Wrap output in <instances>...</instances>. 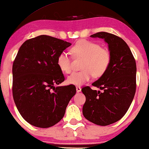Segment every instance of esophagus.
<instances>
[{"label": "esophagus", "instance_id": "1", "mask_svg": "<svg viewBox=\"0 0 149 149\" xmlns=\"http://www.w3.org/2000/svg\"><path fill=\"white\" fill-rule=\"evenodd\" d=\"M76 90L77 92H81V87H79V86H77L76 87Z\"/></svg>", "mask_w": 149, "mask_h": 149}]
</instances>
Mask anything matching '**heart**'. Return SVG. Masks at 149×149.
<instances>
[{
  "instance_id": "1",
  "label": "heart",
  "mask_w": 149,
  "mask_h": 149,
  "mask_svg": "<svg viewBox=\"0 0 149 149\" xmlns=\"http://www.w3.org/2000/svg\"><path fill=\"white\" fill-rule=\"evenodd\" d=\"M71 54L76 58H82V70L72 72L67 79L69 84L82 85L93 78L101 77L109 68L111 62V54L107 49L101 47L98 43L83 40L74 45L70 49ZM57 64L61 70L70 73L71 58L68 53L62 52L58 55Z\"/></svg>"
}]
</instances>
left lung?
I'll list each match as a JSON object with an SVG mask.
<instances>
[{"label":"left lung","mask_w":149,"mask_h":149,"mask_svg":"<svg viewBox=\"0 0 149 149\" xmlns=\"http://www.w3.org/2000/svg\"><path fill=\"white\" fill-rule=\"evenodd\" d=\"M103 38L111 54V64L104 74L92 83L103 90L86 86L81 89L86 100L83 107L85 119L98 125L114 123L127 113L136 88V64L132 53L121 38L105 32L90 36Z\"/></svg>","instance_id":"1"}]
</instances>
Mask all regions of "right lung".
I'll use <instances>...</instances> for the list:
<instances>
[{
    "instance_id": "right-lung-1",
    "label": "right lung",
    "mask_w": 149,
    "mask_h": 149,
    "mask_svg": "<svg viewBox=\"0 0 149 149\" xmlns=\"http://www.w3.org/2000/svg\"><path fill=\"white\" fill-rule=\"evenodd\" d=\"M70 45L59 38L40 35L20 47L12 68V91L18 111L30 125L41 128L56 125L76 93L73 85L55 87L65 79L57 58Z\"/></svg>"
}]
</instances>
